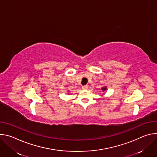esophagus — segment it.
I'll return each mask as SVG.
<instances>
[{
	"mask_svg": "<svg viewBox=\"0 0 157 157\" xmlns=\"http://www.w3.org/2000/svg\"><path fill=\"white\" fill-rule=\"evenodd\" d=\"M82 89H83V90H86V89H87V86H83L82 87Z\"/></svg>",
	"mask_w": 157,
	"mask_h": 157,
	"instance_id": "34e87169",
	"label": "esophagus"
}]
</instances>
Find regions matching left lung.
Instances as JSON below:
<instances>
[{
    "label": "left lung",
    "instance_id": "1",
    "mask_svg": "<svg viewBox=\"0 0 157 157\" xmlns=\"http://www.w3.org/2000/svg\"><path fill=\"white\" fill-rule=\"evenodd\" d=\"M101 90L102 91H106L107 90V88L106 86H103V87H101Z\"/></svg>",
    "mask_w": 157,
    "mask_h": 157
}]
</instances>
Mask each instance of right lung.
I'll return each instance as SVG.
<instances>
[{"instance_id":"right-lung-1","label":"right lung","mask_w":157,"mask_h":157,"mask_svg":"<svg viewBox=\"0 0 157 157\" xmlns=\"http://www.w3.org/2000/svg\"><path fill=\"white\" fill-rule=\"evenodd\" d=\"M68 92H69V91H68Z\"/></svg>"}]
</instances>
